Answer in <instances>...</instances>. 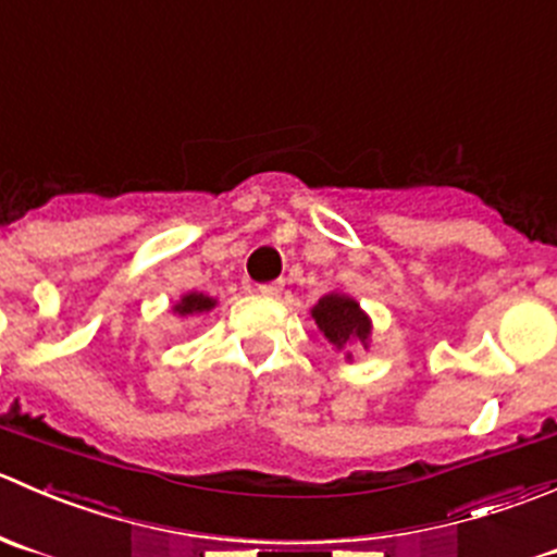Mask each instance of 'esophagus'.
Segmentation results:
<instances>
[{
  "mask_svg": "<svg viewBox=\"0 0 557 557\" xmlns=\"http://www.w3.org/2000/svg\"><path fill=\"white\" fill-rule=\"evenodd\" d=\"M257 292H260V295H265V297H278L281 292H284V284H281V281H268V284L257 286Z\"/></svg>",
  "mask_w": 557,
  "mask_h": 557,
  "instance_id": "34e87169",
  "label": "esophagus"
}]
</instances>
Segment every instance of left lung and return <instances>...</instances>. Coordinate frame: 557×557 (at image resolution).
I'll list each match as a JSON object with an SVG mask.
<instances>
[{
  "instance_id": "1",
  "label": "left lung",
  "mask_w": 557,
  "mask_h": 557,
  "mask_svg": "<svg viewBox=\"0 0 557 557\" xmlns=\"http://www.w3.org/2000/svg\"><path fill=\"white\" fill-rule=\"evenodd\" d=\"M311 317L317 322L319 333L335 349H346L351 344H362L368 349V341H371V319H368V313L362 311L355 297L330 292V295L319 297L317 306L311 308ZM346 360H351L349 351H346Z\"/></svg>"
}]
</instances>
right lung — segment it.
<instances>
[{
	"instance_id": "right-lung-1",
	"label": "right lung",
	"mask_w": 557,
	"mask_h": 557,
	"mask_svg": "<svg viewBox=\"0 0 557 557\" xmlns=\"http://www.w3.org/2000/svg\"><path fill=\"white\" fill-rule=\"evenodd\" d=\"M213 306H216L213 297L202 295V292H189V295H184L178 302H175L173 311L178 313V317H195V313L211 311Z\"/></svg>"
}]
</instances>
